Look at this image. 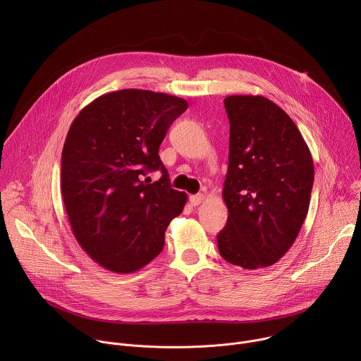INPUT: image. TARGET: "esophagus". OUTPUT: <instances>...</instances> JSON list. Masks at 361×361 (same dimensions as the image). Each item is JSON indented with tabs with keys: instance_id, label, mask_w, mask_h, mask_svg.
I'll return each instance as SVG.
<instances>
[{
	"instance_id": "obj_1",
	"label": "esophagus",
	"mask_w": 361,
	"mask_h": 361,
	"mask_svg": "<svg viewBox=\"0 0 361 361\" xmlns=\"http://www.w3.org/2000/svg\"><path fill=\"white\" fill-rule=\"evenodd\" d=\"M204 194H195V195H191L190 197V202L192 204V205H200L202 201H204Z\"/></svg>"
}]
</instances>
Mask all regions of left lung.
Here are the masks:
<instances>
[{
	"label": "left lung",
	"mask_w": 361,
	"mask_h": 361,
	"mask_svg": "<svg viewBox=\"0 0 361 361\" xmlns=\"http://www.w3.org/2000/svg\"><path fill=\"white\" fill-rule=\"evenodd\" d=\"M228 209L217 243L223 259L245 270L273 266L305 220L314 164L288 114L263 95H228Z\"/></svg>",
	"instance_id": "1"
}]
</instances>
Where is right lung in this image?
Instances as JSON below:
<instances>
[{
  "label": "right lung",
  "mask_w": 361,
  "mask_h": 361,
  "mask_svg": "<svg viewBox=\"0 0 361 361\" xmlns=\"http://www.w3.org/2000/svg\"><path fill=\"white\" fill-rule=\"evenodd\" d=\"M187 107L176 95L128 88L99 95L74 118L63 148V201L75 240L102 269L134 273L161 252L187 194L170 187L159 148ZM152 169L164 177L142 180Z\"/></svg>",
  "instance_id": "1"
}]
</instances>
